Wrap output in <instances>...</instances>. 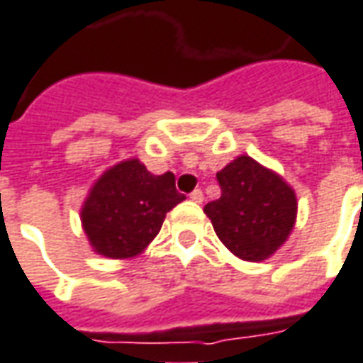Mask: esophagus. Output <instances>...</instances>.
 I'll use <instances>...</instances> for the list:
<instances>
[{
  "label": "esophagus",
  "mask_w": 363,
  "mask_h": 363,
  "mask_svg": "<svg viewBox=\"0 0 363 363\" xmlns=\"http://www.w3.org/2000/svg\"><path fill=\"white\" fill-rule=\"evenodd\" d=\"M190 200H192V202H196V204H200V202L204 200V194H202V190H200V189L192 190V192H190Z\"/></svg>",
  "instance_id": "34e87169"
}]
</instances>
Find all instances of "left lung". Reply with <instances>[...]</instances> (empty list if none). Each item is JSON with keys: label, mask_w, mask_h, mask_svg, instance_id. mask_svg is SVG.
Masks as SVG:
<instances>
[{"label": "left lung", "mask_w": 363, "mask_h": 363, "mask_svg": "<svg viewBox=\"0 0 363 363\" xmlns=\"http://www.w3.org/2000/svg\"><path fill=\"white\" fill-rule=\"evenodd\" d=\"M222 196L204 206L214 232L245 261L267 259L287 240L296 218V196L279 174L252 157H238L216 173Z\"/></svg>", "instance_id": "left-lung-1"}]
</instances>
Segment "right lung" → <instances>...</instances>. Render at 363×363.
<instances>
[{
  "label": "right lung",
  "mask_w": 363,
  "mask_h": 363,
  "mask_svg": "<svg viewBox=\"0 0 363 363\" xmlns=\"http://www.w3.org/2000/svg\"><path fill=\"white\" fill-rule=\"evenodd\" d=\"M184 200L174 174H151L138 159L111 167L98 179L82 208V225L100 255L133 257L147 247L167 216Z\"/></svg>",
  "instance_id": "obj_1"
}]
</instances>
